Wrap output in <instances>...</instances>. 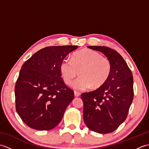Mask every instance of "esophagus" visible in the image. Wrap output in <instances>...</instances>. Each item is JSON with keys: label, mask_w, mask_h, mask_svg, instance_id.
<instances>
[{"label": "esophagus", "mask_w": 149, "mask_h": 149, "mask_svg": "<svg viewBox=\"0 0 149 149\" xmlns=\"http://www.w3.org/2000/svg\"><path fill=\"white\" fill-rule=\"evenodd\" d=\"M81 93L79 92H77V91H74V95L75 97H79Z\"/></svg>", "instance_id": "esophagus-1"}]
</instances>
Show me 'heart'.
<instances>
[{"label":"heart","instance_id":"obj_1","mask_svg":"<svg viewBox=\"0 0 149 149\" xmlns=\"http://www.w3.org/2000/svg\"><path fill=\"white\" fill-rule=\"evenodd\" d=\"M63 81L70 84L79 72L80 77L72 83L77 91L99 88L105 84L111 72L109 59L91 49H84L75 52L72 60L64 59L59 66Z\"/></svg>","mask_w":149,"mask_h":149}]
</instances>
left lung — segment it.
Here are the masks:
<instances>
[{
  "instance_id": "left-lung-1",
  "label": "left lung",
  "mask_w": 149,
  "mask_h": 149,
  "mask_svg": "<svg viewBox=\"0 0 149 149\" xmlns=\"http://www.w3.org/2000/svg\"><path fill=\"white\" fill-rule=\"evenodd\" d=\"M101 52L111 63V72L106 83L97 90L81 95L83 118L90 130L110 133L127 118L134 97L133 77L118 52L104 46H88Z\"/></svg>"
}]
</instances>
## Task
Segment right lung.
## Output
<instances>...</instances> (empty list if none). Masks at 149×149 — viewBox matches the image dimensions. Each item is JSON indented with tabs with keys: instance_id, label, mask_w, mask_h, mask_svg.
I'll list each match as a JSON object with an SVG mask.
<instances>
[{
	"instance_id": "1",
	"label": "right lung",
	"mask_w": 149,
	"mask_h": 149,
	"mask_svg": "<svg viewBox=\"0 0 149 149\" xmlns=\"http://www.w3.org/2000/svg\"><path fill=\"white\" fill-rule=\"evenodd\" d=\"M77 48V45L47 47L22 66L15 88L16 110L31 128L48 131L61 122L74 93L61 79L59 66Z\"/></svg>"
}]
</instances>
